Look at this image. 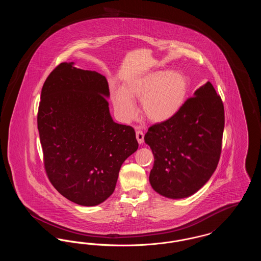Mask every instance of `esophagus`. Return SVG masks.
Instances as JSON below:
<instances>
[{
	"label": "esophagus",
	"mask_w": 261,
	"mask_h": 261,
	"mask_svg": "<svg viewBox=\"0 0 261 261\" xmlns=\"http://www.w3.org/2000/svg\"><path fill=\"white\" fill-rule=\"evenodd\" d=\"M144 133L141 131V130H137L136 131V138L138 143L141 145L144 143Z\"/></svg>",
	"instance_id": "34e87169"
}]
</instances>
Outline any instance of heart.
<instances>
[{
	"label": "heart",
	"instance_id": "obj_1",
	"mask_svg": "<svg viewBox=\"0 0 261 261\" xmlns=\"http://www.w3.org/2000/svg\"><path fill=\"white\" fill-rule=\"evenodd\" d=\"M189 79L177 70H153L129 80L124 89L112 90L115 112L128 122L136 115L134 99H141L144 115L154 123L165 122L183 108L189 93Z\"/></svg>",
	"mask_w": 261,
	"mask_h": 261
}]
</instances>
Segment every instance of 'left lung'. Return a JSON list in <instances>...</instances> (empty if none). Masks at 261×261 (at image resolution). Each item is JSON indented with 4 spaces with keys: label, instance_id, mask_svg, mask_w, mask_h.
<instances>
[{
    "label": "left lung",
    "instance_id": "left-lung-1",
    "mask_svg": "<svg viewBox=\"0 0 261 261\" xmlns=\"http://www.w3.org/2000/svg\"><path fill=\"white\" fill-rule=\"evenodd\" d=\"M224 122L223 102L206 82L171 119L150 126L145 142L154 158L149 173L152 189L177 199L204 186L220 159Z\"/></svg>",
    "mask_w": 261,
    "mask_h": 261
}]
</instances>
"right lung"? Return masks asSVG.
Returning <instances> with one entry per match:
<instances>
[{
	"label": "right lung",
	"instance_id": "right-lung-1",
	"mask_svg": "<svg viewBox=\"0 0 261 261\" xmlns=\"http://www.w3.org/2000/svg\"><path fill=\"white\" fill-rule=\"evenodd\" d=\"M62 62L46 79L37 122L46 172L72 202L110 198L122 163L138 149L134 129L113 121L107 78Z\"/></svg>",
	"mask_w": 261,
	"mask_h": 261
}]
</instances>
